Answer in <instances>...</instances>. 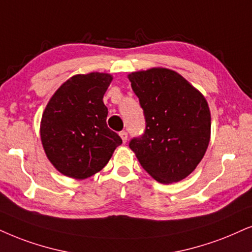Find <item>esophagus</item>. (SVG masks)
<instances>
[{
  "label": "esophagus",
  "instance_id": "obj_1",
  "mask_svg": "<svg viewBox=\"0 0 252 252\" xmlns=\"http://www.w3.org/2000/svg\"><path fill=\"white\" fill-rule=\"evenodd\" d=\"M120 137L122 138L123 143H126V141H128V133H126V131H121L120 132Z\"/></svg>",
  "mask_w": 252,
  "mask_h": 252
}]
</instances>
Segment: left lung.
Wrapping results in <instances>:
<instances>
[{
  "instance_id": "8db88e82",
  "label": "left lung",
  "mask_w": 252,
  "mask_h": 252,
  "mask_svg": "<svg viewBox=\"0 0 252 252\" xmlns=\"http://www.w3.org/2000/svg\"><path fill=\"white\" fill-rule=\"evenodd\" d=\"M144 110V135L130 149L142 167L161 184L185 179L195 170L211 141L206 97L183 75L152 67L128 75Z\"/></svg>"
}]
</instances>
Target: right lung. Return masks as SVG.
Masks as SVG:
<instances>
[{"label": "right lung", "mask_w": 252, "mask_h": 252, "mask_svg": "<svg viewBox=\"0 0 252 252\" xmlns=\"http://www.w3.org/2000/svg\"><path fill=\"white\" fill-rule=\"evenodd\" d=\"M109 73L76 74L47 102L40 121V139L51 164L63 176L82 180L106 166L122 139L107 126L103 95Z\"/></svg>", "instance_id": "obj_1"}]
</instances>
